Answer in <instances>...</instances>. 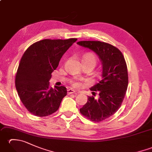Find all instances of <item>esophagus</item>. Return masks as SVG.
<instances>
[{"label":"esophagus","mask_w":152,"mask_h":152,"mask_svg":"<svg viewBox=\"0 0 152 152\" xmlns=\"http://www.w3.org/2000/svg\"><path fill=\"white\" fill-rule=\"evenodd\" d=\"M76 93V91H74V90H72V89H68L67 90V93H68V95H70V94H74V93Z\"/></svg>","instance_id":"34e87169"}]
</instances>
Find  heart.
Here are the masks:
<instances>
[{"label": "heart", "instance_id": "1", "mask_svg": "<svg viewBox=\"0 0 152 152\" xmlns=\"http://www.w3.org/2000/svg\"><path fill=\"white\" fill-rule=\"evenodd\" d=\"M83 62H86V63H90L94 64V66H95V64L96 63V58L95 56L92 53H88L86 55H84V56L83 57ZM71 84H72V87L75 88H79L82 86V83L81 82L78 81V80H74L72 82H71Z\"/></svg>", "mask_w": 152, "mask_h": 152}]
</instances>
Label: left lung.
Here are the masks:
<instances>
[{
	"mask_svg": "<svg viewBox=\"0 0 152 152\" xmlns=\"http://www.w3.org/2000/svg\"><path fill=\"white\" fill-rule=\"evenodd\" d=\"M77 44L94 51L102 64V79L90 88L98 91L99 97L88 96L80 112L92 121H102L114 114L124 101L128 86L127 64L120 50L111 44L100 41H80Z\"/></svg>",
	"mask_w": 152,
	"mask_h": 152,
	"instance_id": "1",
	"label": "left lung"
}]
</instances>
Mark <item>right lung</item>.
I'll return each instance as SVG.
<instances>
[{
	"instance_id": "add662e5",
	"label": "right lung",
	"mask_w": 152,
	"mask_h": 152,
	"mask_svg": "<svg viewBox=\"0 0 152 152\" xmlns=\"http://www.w3.org/2000/svg\"><path fill=\"white\" fill-rule=\"evenodd\" d=\"M77 40H42L32 44L23 55L15 75V88L27 110L38 117L52 114L67 94L64 86H50L51 73L63 54Z\"/></svg>"
}]
</instances>
